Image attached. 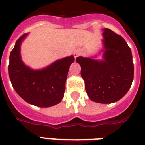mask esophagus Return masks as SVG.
Here are the masks:
<instances>
[{"mask_svg": "<svg viewBox=\"0 0 145 145\" xmlns=\"http://www.w3.org/2000/svg\"><path fill=\"white\" fill-rule=\"evenodd\" d=\"M79 55H80L79 52H77V51H75V52H74V56L75 59H76V58H77V57Z\"/></svg>", "mask_w": 145, "mask_h": 145, "instance_id": "esophagus-1", "label": "esophagus"}]
</instances>
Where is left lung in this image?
Masks as SVG:
<instances>
[{
	"label": "left lung",
	"instance_id": "1",
	"mask_svg": "<svg viewBox=\"0 0 145 145\" xmlns=\"http://www.w3.org/2000/svg\"><path fill=\"white\" fill-rule=\"evenodd\" d=\"M104 60L80 56L81 76L89 99L99 103L117 101L126 95L134 77L131 49L125 40L109 28L103 32Z\"/></svg>",
	"mask_w": 145,
	"mask_h": 145
}]
</instances>
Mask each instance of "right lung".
Masks as SVG:
<instances>
[{
	"instance_id": "right-lung-1",
	"label": "right lung",
	"mask_w": 145,
	"mask_h": 145,
	"mask_svg": "<svg viewBox=\"0 0 145 145\" xmlns=\"http://www.w3.org/2000/svg\"><path fill=\"white\" fill-rule=\"evenodd\" d=\"M26 35L17 40L10 52V79L18 95L28 103L41 108L51 107L63 98L69 67L74 57L58 60L43 70H32L24 65L20 57V44Z\"/></svg>"
}]
</instances>
